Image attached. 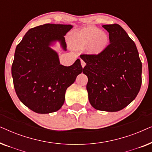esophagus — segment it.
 Segmentation results:
<instances>
[{
    "label": "esophagus",
    "instance_id": "34e87169",
    "mask_svg": "<svg viewBox=\"0 0 152 152\" xmlns=\"http://www.w3.org/2000/svg\"><path fill=\"white\" fill-rule=\"evenodd\" d=\"M81 65H82V68H84L85 66H86V63H85V61H84V60L81 59Z\"/></svg>",
    "mask_w": 152,
    "mask_h": 152
}]
</instances>
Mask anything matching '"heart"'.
Instances as JSON below:
<instances>
[{"label": "heart", "instance_id": "1", "mask_svg": "<svg viewBox=\"0 0 152 152\" xmlns=\"http://www.w3.org/2000/svg\"><path fill=\"white\" fill-rule=\"evenodd\" d=\"M72 41L77 48L88 47L91 53L98 54L107 48L109 37L94 27H88L74 34Z\"/></svg>", "mask_w": 152, "mask_h": 152}]
</instances>
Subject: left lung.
<instances>
[{"label":"left lung","mask_w":152,"mask_h":152,"mask_svg":"<svg viewBox=\"0 0 152 152\" xmlns=\"http://www.w3.org/2000/svg\"><path fill=\"white\" fill-rule=\"evenodd\" d=\"M110 43L97 55H81L86 65V89L91 106L115 112L129 104L142 84V62L136 45L118 24L104 25Z\"/></svg>","instance_id":"8db88e82"}]
</instances>
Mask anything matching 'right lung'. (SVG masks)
Instances as JSON below:
<instances>
[{
  "label": "right lung",
  "instance_id": "right-lung-1",
  "mask_svg": "<svg viewBox=\"0 0 152 152\" xmlns=\"http://www.w3.org/2000/svg\"><path fill=\"white\" fill-rule=\"evenodd\" d=\"M71 25L47 23L29 30L16 48L12 75L20 102L37 113H53L61 109L68 87L83 71L80 59L70 66L60 64L51 48L60 42L66 50L64 36Z\"/></svg>",
  "mask_w": 152,
  "mask_h": 152
}]
</instances>
